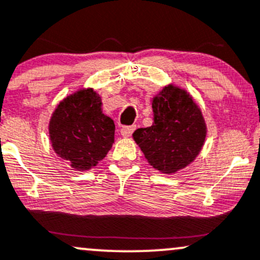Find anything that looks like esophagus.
Returning <instances> with one entry per match:
<instances>
[{
  "label": "esophagus",
  "mask_w": 260,
  "mask_h": 260,
  "mask_svg": "<svg viewBox=\"0 0 260 260\" xmlns=\"http://www.w3.org/2000/svg\"><path fill=\"white\" fill-rule=\"evenodd\" d=\"M135 129H136V124L124 125V127H122V129H121V135L123 137H129V136H132V133L135 132Z\"/></svg>",
  "instance_id": "esophagus-1"
}]
</instances>
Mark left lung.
Segmentation results:
<instances>
[{"label": "left lung", "instance_id": "1", "mask_svg": "<svg viewBox=\"0 0 260 260\" xmlns=\"http://www.w3.org/2000/svg\"><path fill=\"white\" fill-rule=\"evenodd\" d=\"M154 122L138 128L133 138L153 168L175 173L196 158L206 137L201 111L181 88L164 87L152 102Z\"/></svg>", "mask_w": 260, "mask_h": 260}]
</instances>
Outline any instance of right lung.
<instances>
[{
    "instance_id": "obj_1",
    "label": "right lung",
    "mask_w": 260,
    "mask_h": 260,
    "mask_svg": "<svg viewBox=\"0 0 260 260\" xmlns=\"http://www.w3.org/2000/svg\"><path fill=\"white\" fill-rule=\"evenodd\" d=\"M92 90L68 96L54 111L49 136L54 150L76 170H88L106 156L115 141V123L102 113Z\"/></svg>"
}]
</instances>
